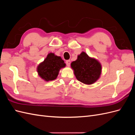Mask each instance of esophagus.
I'll return each mask as SVG.
<instances>
[{
	"mask_svg": "<svg viewBox=\"0 0 135 135\" xmlns=\"http://www.w3.org/2000/svg\"><path fill=\"white\" fill-rule=\"evenodd\" d=\"M70 63H71V62H70V60H66V65L68 66H69L70 65Z\"/></svg>",
	"mask_w": 135,
	"mask_h": 135,
	"instance_id": "1",
	"label": "esophagus"
}]
</instances>
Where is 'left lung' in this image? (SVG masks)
<instances>
[{
    "label": "left lung",
    "instance_id": "obj_1",
    "mask_svg": "<svg viewBox=\"0 0 135 135\" xmlns=\"http://www.w3.org/2000/svg\"><path fill=\"white\" fill-rule=\"evenodd\" d=\"M76 79L86 84H91L99 78L101 66L98 61L81 52L76 61L71 64Z\"/></svg>",
    "mask_w": 135,
    "mask_h": 135
}]
</instances>
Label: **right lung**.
<instances>
[{
	"label": "right lung",
	"instance_id": "add662e5",
	"mask_svg": "<svg viewBox=\"0 0 135 135\" xmlns=\"http://www.w3.org/2000/svg\"><path fill=\"white\" fill-rule=\"evenodd\" d=\"M64 61L60 57L54 54H49L43 62L37 69L39 75L46 81L53 80L56 79L60 69L65 66Z\"/></svg>",
	"mask_w": 135,
	"mask_h": 135
}]
</instances>
